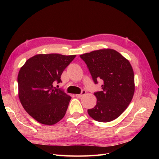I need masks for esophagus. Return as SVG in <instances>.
<instances>
[{
    "label": "esophagus",
    "mask_w": 159,
    "mask_h": 159,
    "mask_svg": "<svg viewBox=\"0 0 159 159\" xmlns=\"http://www.w3.org/2000/svg\"><path fill=\"white\" fill-rule=\"evenodd\" d=\"M86 93V92L85 90H83L82 91V92H81V93L80 94H76L75 95V96L76 97V98H81L83 95H85V94Z\"/></svg>",
    "instance_id": "obj_1"
}]
</instances>
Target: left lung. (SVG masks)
I'll return each instance as SVG.
<instances>
[{"label":"left lung","mask_w":159,"mask_h":159,"mask_svg":"<svg viewBox=\"0 0 159 159\" xmlns=\"http://www.w3.org/2000/svg\"><path fill=\"white\" fill-rule=\"evenodd\" d=\"M88 67L94 83L103 81L102 91L94 93L97 102L88 109L89 116L100 122H109L121 116L134 93V72L129 61L116 50L104 48L80 55Z\"/></svg>","instance_id":"8db88e82"}]
</instances>
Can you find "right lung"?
Wrapping results in <instances>:
<instances>
[{"instance_id": "add662e5", "label": "right lung", "mask_w": 159, "mask_h": 159, "mask_svg": "<svg viewBox=\"0 0 159 159\" xmlns=\"http://www.w3.org/2000/svg\"><path fill=\"white\" fill-rule=\"evenodd\" d=\"M76 55L38 54L20 67L18 97L24 109L38 122L53 125L65 116L71 97L53 87Z\"/></svg>"}]
</instances>
